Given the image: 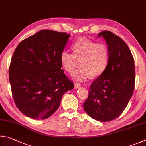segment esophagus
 <instances>
[{"instance_id": "obj_1", "label": "esophagus", "mask_w": 146, "mask_h": 146, "mask_svg": "<svg viewBox=\"0 0 146 146\" xmlns=\"http://www.w3.org/2000/svg\"><path fill=\"white\" fill-rule=\"evenodd\" d=\"M81 88V86L80 85H78V84L76 83L74 85V88L76 90H78V89H80Z\"/></svg>"}]
</instances>
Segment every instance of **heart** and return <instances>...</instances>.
Here are the masks:
<instances>
[{
	"mask_svg": "<svg viewBox=\"0 0 146 146\" xmlns=\"http://www.w3.org/2000/svg\"><path fill=\"white\" fill-rule=\"evenodd\" d=\"M73 54L64 50L60 61L63 68L72 73L80 62V68L72 75L74 81L78 83L85 81L92 76L97 77L105 70L109 60V50L104 43H98L86 38L79 39L72 46Z\"/></svg>",
	"mask_w": 146,
	"mask_h": 146,
	"instance_id": "heart-1",
	"label": "heart"
}]
</instances>
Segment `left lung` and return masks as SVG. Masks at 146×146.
I'll use <instances>...</instances> for the list:
<instances>
[{
    "label": "left lung",
    "mask_w": 146,
    "mask_h": 146,
    "mask_svg": "<svg viewBox=\"0 0 146 146\" xmlns=\"http://www.w3.org/2000/svg\"><path fill=\"white\" fill-rule=\"evenodd\" d=\"M109 50L105 70L90 85L84 110L92 118L110 122L117 118L127 106L135 87L134 60L128 46L109 31L99 33Z\"/></svg>",
    "instance_id": "left-lung-1"
}]
</instances>
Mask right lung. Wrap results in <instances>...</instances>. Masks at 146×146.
<instances>
[{
  "instance_id": "obj_1",
  "label": "right lung",
  "mask_w": 146,
  "mask_h": 146,
  "mask_svg": "<svg viewBox=\"0 0 146 146\" xmlns=\"http://www.w3.org/2000/svg\"><path fill=\"white\" fill-rule=\"evenodd\" d=\"M70 35L41 30L20 42L12 56L9 75L13 97L25 116L44 120L58 109L74 88L61 69L60 56Z\"/></svg>"
}]
</instances>
